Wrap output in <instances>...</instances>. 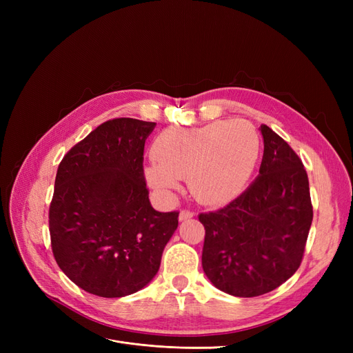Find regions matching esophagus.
<instances>
[{"instance_id":"esophagus-1","label":"esophagus","mask_w":353,"mask_h":353,"mask_svg":"<svg viewBox=\"0 0 353 353\" xmlns=\"http://www.w3.org/2000/svg\"><path fill=\"white\" fill-rule=\"evenodd\" d=\"M193 216H194V212H191L188 209H183V210H181V213H179V219L181 221H187V219L193 218Z\"/></svg>"}]
</instances>
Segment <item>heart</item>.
I'll use <instances>...</instances> for the list:
<instances>
[{
	"instance_id": "b5f03b06",
	"label": "heart",
	"mask_w": 353,
	"mask_h": 353,
	"mask_svg": "<svg viewBox=\"0 0 353 353\" xmlns=\"http://www.w3.org/2000/svg\"><path fill=\"white\" fill-rule=\"evenodd\" d=\"M259 156V135L244 121H216L203 126L169 128L153 144L156 163L147 168L148 183L163 194L187 178L188 188L205 205L236 196Z\"/></svg>"
}]
</instances>
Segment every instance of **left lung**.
Wrapping results in <instances>:
<instances>
[{
	"label": "left lung",
	"instance_id": "1",
	"mask_svg": "<svg viewBox=\"0 0 353 353\" xmlns=\"http://www.w3.org/2000/svg\"><path fill=\"white\" fill-rule=\"evenodd\" d=\"M259 176L215 212L200 213L205 227L201 265L212 284L237 297L275 290L302 263L314 210L302 160L262 125Z\"/></svg>",
	"mask_w": 353,
	"mask_h": 353
}]
</instances>
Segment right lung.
Here are the masks:
<instances>
[{
    "mask_svg": "<svg viewBox=\"0 0 353 353\" xmlns=\"http://www.w3.org/2000/svg\"><path fill=\"white\" fill-rule=\"evenodd\" d=\"M154 122L117 117L74 144L57 169L48 223L60 270L82 290L123 297L157 274L179 212L148 200L144 144Z\"/></svg>",
    "mask_w": 353,
    "mask_h": 353,
    "instance_id": "obj_1",
    "label": "right lung"
}]
</instances>
